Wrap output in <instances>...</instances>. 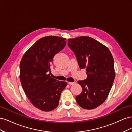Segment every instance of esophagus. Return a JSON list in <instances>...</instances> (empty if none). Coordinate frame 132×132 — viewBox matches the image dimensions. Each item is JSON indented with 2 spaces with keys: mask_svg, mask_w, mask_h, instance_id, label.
<instances>
[{
  "mask_svg": "<svg viewBox=\"0 0 132 132\" xmlns=\"http://www.w3.org/2000/svg\"><path fill=\"white\" fill-rule=\"evenodd\" d=\"M68 84L70 85H73L75 82H68Z\"/></svg>",
  "mask_w": 132,
  "mask_h": 132,
  "instance_id": "34e87169",
  "label": "esophagus"
}]
</instances>
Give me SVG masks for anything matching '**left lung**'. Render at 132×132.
Masks as SVG:
<instances>
[{
	"instance_id": "1",
	"label": "left lung",
	"mask_w": 132,
	"mask_h": 132,
	"mask_svg": "<svg viewBox=\"0 0 132 132\" xmlns=\"http://www.w3.org/2000/svg\"><path fill=\"white\" fill-rule=\"evenodd\" d=\"M68 46L75 55L79 67L86 69L87 78L78 81L81 93L75 97L83 109H94L107 98L115 78L114 60L107 47L95 39L80 36L68 40Z\"/></svg>"
}]
</instances>
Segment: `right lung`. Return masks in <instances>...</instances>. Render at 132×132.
I'll return each mask as SVG.
<instances>
[{"label":"right lung","mask_w":132,"mask_h":132,"mask_svg":"<svg viewBox=\"0 0 132 132\" xmlns=\"http://www.w3.org/2000/svg\"><path fill=\"white\" fill-rule=\"evenodd\" d=\"M65 39L52 36L39 39L26 52L20 63L23 90L32 105L43 111H52L58 106L67 85L49 74L55 55L66 45Z\"/></svg>","instance_id":"1"}]
</instances>
